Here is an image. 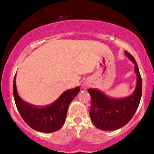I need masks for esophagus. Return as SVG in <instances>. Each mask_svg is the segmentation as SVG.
Returning a JSON list of instances; mask_svg holds the SVG:
<instances>
[{
	"label": "esophagus",
	"instance_id": "obj_1",
	"mask_svg": "<svg viewBox=\"0 0 154 154\" xmlns=\"http://www.w3.org/2000/svg\"><path fill=\"white\" fill-rule=\"evenodd\" d=\"M88 85H84V86H83V88H86V87H88Z\"/></svg>",
	"mask_w": 154,
	"mask_h": 154
}]
</instances>
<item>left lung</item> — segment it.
Here are the masks:
<instances>
[{"instance_id":"1","label":"left lung","mask_w":154,"mask_h":154,"mask_svg":"<svg viewBox=\"0 0 154 154\" xmlns=\"http://www.w3.org/2000/svg\"><path fill=\"white\" fill-rule=\"evenodd\" d=\"M125 55L135 65L136 86L134 93L124 99H112L97 89H89L91 96L90 116L92 122L99 129L109 131L122 128L132 119L139 107L142 96V78L134 57L128 52Z\"/></svg>"}]
</instances>
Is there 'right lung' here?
Returning <instances> with one entry per match:
<instances>
[{
  "label": "right lung",
  "mask_w": 154,
  "mask_h": 154,
  "mask_svg": "<svg viewBox=\"0 0 154 154\" xmlns=\"http://www.w3.org/2000/svg\"><path fill=\"white\" fill-rule=\"evenodd\" d=\"M79 91L80 88L77 87L63 93L50 105L36 107L20 99L17 91L15 75L14 78L13 94L17 109L25 122L39 132H55L63 126L65 122L68 107Z\"/></svg>",
  "instance_id": "obj_1"
}]
</instances>
